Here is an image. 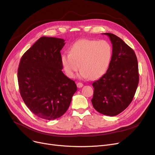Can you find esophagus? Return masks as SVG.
Listing matches in <instances>:
<instances>
[{"mask_svg":"<svg viewBox=\"0 0 155 155\" xmlns=\"http://www.w3.org/2000/svg\"><path fill=\"white\" fill-rule=\"evenodd\" d=\"M83 84L82 83H80V82H78V83H77V87L78 88H81V87H83Z\"/></svg>","mask_w":155,"mask_h":155,"instance_id":"obj_1","label":"esophagus"}]
</instances>
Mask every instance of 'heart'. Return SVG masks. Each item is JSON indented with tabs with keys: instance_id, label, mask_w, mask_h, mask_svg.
Listing matches in <instances>:
<instances>
[{
	"instance_id": "b5f03b06",
	"label": "heart",
	"mask_w": 155,
	"mask_h": 155,
	"mask_svg": "<svg viewBox=\"0 0 155 155\" xmlns=\"http://www.w3.org/2000/svg\"><path fill=\"white\" fill-rule=\"evenodd\" d=\"M111 57L112 48L106 41L82 39L72 45L69 53L61 55V63L68 77H74L80 67V77L94 80L107 70Z\"/></svg>"
}]
</instances>
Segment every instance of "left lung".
I'll return each mask as SVG.
<instances>
[{
    "label": "left lung",
    "mask_w": 155,
    "mask_h": 155,
    "mask_svg": "<svg viewBox=\"0 0 155 155\" xmlns=\"http://www.w3.org/2000/svg\"><path fill=\"white\" fill-rule=\"evenodd\" d=\"M109 36L112 53L105 74L92 84L91 100L94 109L105 116H115L124 110L132 102L139 83L136 54L123 39L112 33Z\"/></svg>",
    "instance_id": "left-lung-1"
}]
</instances>
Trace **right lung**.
Listing matches in <instances>:
<instances>
[{"mask_svg": "<svg viewBox=\"0 0 155 155\" xmlns=\"http://www.w3.org/2000/svg\"><path fill=\"white\" fill-rule=\"evenodd\" d=\"M61 38H40L21 59L18 71L19 91L29 110L40 118L53 120L68 110L77 90L62 71Z\"/></svg>", "mask_w": 155, "mask_h": 155, "instance_id": "right-lung-1", "label": "right lung"}]
</instances>
